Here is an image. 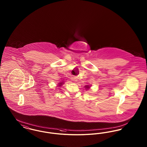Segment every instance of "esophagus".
<instances>
[{"instance_id":"1","label":"esophagus","mask_w":147,"mask_h":147,"mask_svg":"<svg viewBox=\"0 0 147 147\" xmlns=\"http://www.w3.org/2000/svg\"><path fill=\"white\" fill-rule=\"evenodd\" d=\"M71 80L74 82H76L77 81V78L76 77H71Z\"/></svg>"}]
</instances>
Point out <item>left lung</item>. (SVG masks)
I'll return each instance as SVG.
<instances>
[{"mask_svg":"<svg viewBox=\"0 0 147 147\" xmlns=\"http://www.w3.org/2000/svg\"><path fill=\"white\" fill-rule=\"evenodd\" d=\"M85 87H86V88H87V89H89V88H90V86H88V85H86V86H85Z\"/></svg>","mask_w":147,"mask_h":147,"instance_id":"8db88e82","label":"left lung"}]
</instances>
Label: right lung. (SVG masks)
I'll return each instance as SVG.
<instances>
[{
	"mask_svg": "<svg viewBox=\"0 0 147 147\" xmlns=\"http://www.w3.org/2000/svg\"><path fill=\"white\" fill-rule=\"evenodd\" d=\"M58 85L59 86H61L62 84H64V83H63V82H61V83H58Z\"/></svg>",
	"mask_w": 147,
	"mask_h": 147,
	"instance_id": "1",
	"label": "right lung"
}]
</instances>
